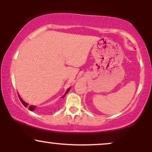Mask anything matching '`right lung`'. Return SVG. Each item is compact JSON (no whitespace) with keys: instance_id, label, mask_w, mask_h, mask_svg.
I'll return each instance as SVG.
<instances>
[{"instance_id":"obj_1","label":"right lung","mask_w":152,"mask_h":152,"mask_svg":"<svg viewBox=\"0 0 152 152\" xmlns=\"http://www.w3.org/2000/svg\"><path fill=\"white\" fill-rule=\"evenodd\" d=\"M69 89H70V88H68V89H67V91H66V94H65V95H64V96H63V98H64V96H66V94H67L68 93V92H69ZM19 96V99H20V102H22V104H23V105L24 106H26V107H27V106H28V104H27V103H26L25 102H24V101L23 100V99H21V98H20V96ZM36 106H29V107H28V109L29 110H30V111H34V110L35 109H36Z\"/></svg>"}]
</instances>
